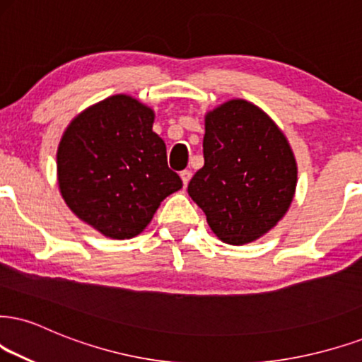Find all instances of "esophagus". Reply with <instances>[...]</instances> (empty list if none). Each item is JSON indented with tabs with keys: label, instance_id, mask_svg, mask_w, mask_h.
I'll use <instances>...</instances> for the list:
<instances>
[{
	"label": "esophagus",
	"instance_id": "esophagus-1",
	"mask_svg": "<svg viewBox=\"0 0 362 362\" xmlns=\"http://www.w3.org/2000/svg\"><path fill=\"white\" fill-rule=\"evenodd\" d=\"M191 176H193V174H191V171H182L181 173V181H182V186H185V188H186V186H188Z\"/></svg>",
	"mask_w": 362,
	"mask_h": 362
}]
</instances>
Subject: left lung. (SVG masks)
Returning a JSON list of instances; mask_svg holds the SVG:
<instances>
[{"instance_id":"obj_1","label":"left lung","mask_w":362,"mask_h":362,"mask_svg":"<svg viewBox=\"0 0 362 362\" xmlns=\"http://www.w3.org/2000/svg\"><path fill=\"white\" fill-rule=\"evenodd\" d=\"M203 154L204 166L188 193L221 242H255L288 211L297 160L285 134L260 107L231 99L206 112Z\"/></svg>"}]
</instances>
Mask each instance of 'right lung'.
Masks as SVG:
<instances>
[{"mask_svg":"<svg viewBox=\"0 0 362 362\" xmlns=\"http://www.w3.org/2000/svg\"><path fill=\"white\" fill-rule=\"evenodd\" d=\"M154 117L151 107L117 93L75 115L58 144L62 198L107 238L139 235L160 202L182 188L168 168L166 144L153 131Z\"/></svg>","mask_w":362,"mask_h":362,"instance_id":"right-lung-1","label":"right lung"}]
</instances>
